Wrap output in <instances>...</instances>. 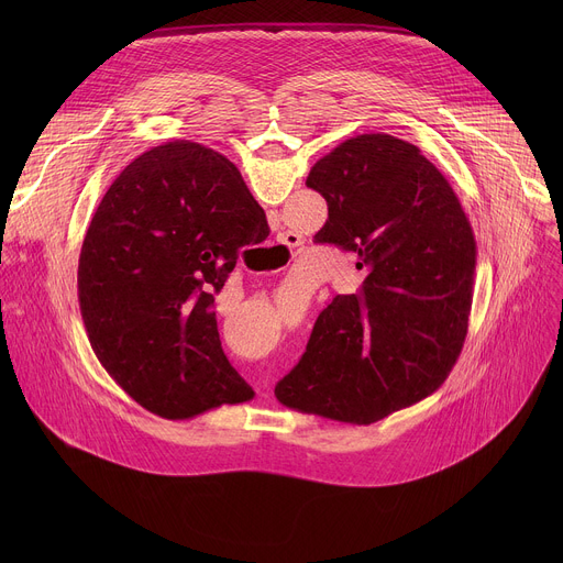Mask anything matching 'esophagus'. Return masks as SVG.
<instances>
[{
	"mask_svg": "<svg viewBox=\"0 0 563 563\" xmlns=\"http://www.w3.org/2000/svg\"><path fill=\"white\" fill-rule=\"evenodd\" d=\"M291 240H294V238H291ZM287 245H291V243H287Z\"/></svg>",
	"mask_w": 563,
	"mask_h": 563,
	"instance_id": "esophagus-1",
	"label": "esophagus"
}]
</instances>
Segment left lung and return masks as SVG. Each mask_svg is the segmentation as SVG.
Wrapping results in <instances>:
<instances>
[{
	"label": "left lung",
	"mask_w": 563,
	"mask_h": 563,
	"mask_svg": "<svg viewBox=\"0 0 563 563\" xmlns=\"http://www.w3.org/2000/svg\"><path fill=\"white\" fill-rule=\"evenodd\" d=\"M328 200L313 240L358 256L356 294L320 311L283 406L369 426L434 394L467 334L476 240L445 176L419 146L387 133L341 142L311 167Z\"/></svg>",
	"instance_id": "left-lung-1"
}]
</instances>
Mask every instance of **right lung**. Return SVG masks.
I'll return each mask as SVG.
<instances>
[{"label": "right lung", "instance_id": "right-lung-1", "mask_svg": "<svg viewBox=\"0 0 563 563\" xmlns=\"http://www.w3.org/2000/svg\"><path fill=\"white\" fill-rule=\"evenodd\" d=\"M269 224L233 163L174 140L137 155L104 194L82 243L77 298L111 378L163 419H191L254 389L229 365L213 296Z\"/></svg>", "mask_w": 563, "mask_h": 563}]
</instances>
